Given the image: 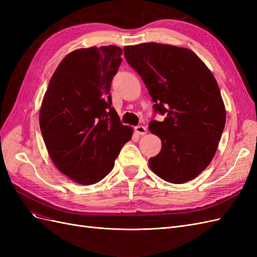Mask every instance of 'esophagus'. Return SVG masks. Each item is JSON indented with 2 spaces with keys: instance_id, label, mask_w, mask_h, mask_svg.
I'll return each instance as SVG.
<instances>
[{
  "instance_id": "esophagus-1",
  "label": "esophagus",
  "mask_w": 257,
  "mask_h": 257,
  "mask_svg": "<svg viewBox=\"0 0 257 257\" xmlns=\"http://www.w3.org/2000/svg\"><path fill=\"white\" fill-rule=\"evenodd\" d=\"M135 132L138 135H145L147 133V128L143 125H138L135 127Z\"/></svg>"
}]
</instances>
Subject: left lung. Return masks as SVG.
Returning <instances> with one entry per match:
<instances>
[{
	"instance_id": "left-lung-1",
	"label": "left lung",
	"mask_w": 257,
	"mask_h": 257,
	"mask_svg": "<svg viewBox=\"0 0 257 257\" xmlns=\"http://www.w3.org/2000/svg\"><path fill=\"white\" fill-rule=\"evenodd\" d=\"M123 50L149 91L154 111L165 115L149 123L162 141L161 152L149 160L151 170L170 183L193 180L212 161L226 121L214 76L186 48L145 43Z\"/></svg>"
}]
</instances>
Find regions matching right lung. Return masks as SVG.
<instances>
[{
	"label": "right lung",
	"instance_id": "1",
	"mask_svg": "<svg viewBox=\"0 0 257 257\" xmlns=\"http://www.w3.org/2000/svg\"><path fill=\"white\" fill-rule=\"evenodd\" d=\"M121 56L116 46L68 53L44 95L40 126L46 148L56 167L77 183L105 178L133 135L111 106V81Z\"/></svg>",
	"mask_w": 257,
	"mask_h": 257
}]
</instances>
